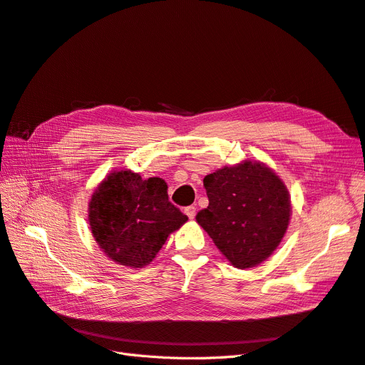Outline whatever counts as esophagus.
<instances>
[{
  "label": "esophagus",
  "mask_w": 365,
  "mask_h": 365,
  "mask_svg": "<svg viewBox=\"0 0 365 365\" xmlns=\"http://www.w3.org/2000/svg\"><path fill=\"white\" fill-rule=\"evenodd\" d=\"M184 212H185V215H187V216H189L190 219H193V217L196 216V208H195L193 205H189V207H185V210H184Z\"/></svg>",
  "instance_id": "1"
}]
</instances>
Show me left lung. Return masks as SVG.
Masks as SVG:
<instances>
[{"label":"left lung","mask_w":365,"mask_h":365,"mask_svg":"<svg viewBox=\"0 0 365 365\" xmlns=\"http://www.w3.org/2000/svg\"><path fill=\"white\" fill-rule=\"evenodd\" d=\"M208 207L196 220L236 268H252L271 256L291 216L283 181L260 163L245 161L204 178Z\"/></svg>","instance_id":"left-lung-1"}]
</instances>
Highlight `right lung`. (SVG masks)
I'll list each match as a JSON object with an SVG mask.
<instances>
[{
    "label": "right lung",
    "instance_id": "1",
    "mask_svg": "<svg viewBox=\"0 0 365 365\" xmlns=\"http://www.w3.org/2000/svg\"><path fill=\"white\" fill-rule=\"evenodd\" d=\"M88 216L98 247L130 268L152 262L172 231L189 219L169 201L161 178L143 180L130 170L114 172L98 185Z\"/></svg>",
    "mask_w": 365,
    "mask_h": 365
}]
</instances>
